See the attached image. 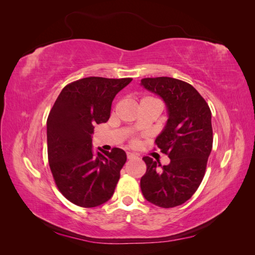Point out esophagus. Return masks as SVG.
I'll return each mask as SVG.
<instances>
[{"instance_id": "obj_1", "label": "esophagus", "mask_w": 255, "mask_h": 255, "mask_svg": "<svg viewBox=\"0 0 255 255\" xmlns=\"http://www.w3.org/2000/svg\"><path fill=\"white\" fill-rule=\"evenodd\" d=\"M127 157H128V159H133V158H136L137 156L135 155V154H133V153L128 152V153H127Z\"/></svg>"}]
</instances>
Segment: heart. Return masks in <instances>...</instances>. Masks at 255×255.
<instances>
[{"label":"heart","instance_id":"1","mask_svg":"<svg viewBox=\"0 0 255 255\" xmlns=\"http://www.w3.org/2000/svg\"><path fill=\"white\" fill-rule=\"evenodd\" d=\"M145 99H149V98H145ZM130 143H132L133 145H137L138 144V140L136 139V138H133V139L130 140Z\"/></svg>","mask_w":255,"mask_h":255}]
</instances>
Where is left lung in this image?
I'll return each instance as SVG.
<instances>
[{"label": "left lung", "instance_id": "8db88e82", "mask_svg": "<svg viewBox=\"0 0 255 255\" xmlns=\"http://www.w3.org/2000/svg\"><path fill=\"white\" fill-rule=\"evenodd\" d=\"M141 85L163 98L169 119L155 139L156 148L170 158L161 166L149 156L140 180L143 197L159 207L181 205L201 184L213 148L212 113L203 97L190 84L159 76L145 78Z\"/></svg>", "mask_w": 255, "mask_h": 255}]
</instances>
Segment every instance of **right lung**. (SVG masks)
Instances as JSON below:
<instances>
[{"mask_svg": "<svg viewBox=\"0 0 255 255\" xmlns=\"http://www.w3.org/2000/svg\"><path fill=\"white\" fill-rule=\"evenodd\" d=\"M133 79L90 76L61 90L47 120L48 159L58 190L82 207H96L112 198L127 161L122 149L92 148L96 125L110 119L115 96Z\"/></svg>", "mask_w": 255, "mask_h": 255, "instance_id": "1", "label": "right lung"}]
</instances>
